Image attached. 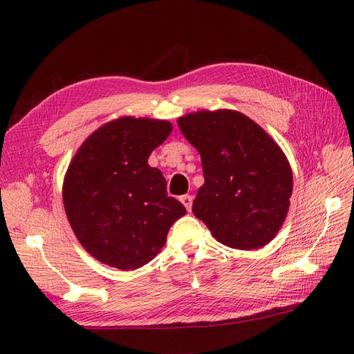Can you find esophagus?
I'll return each mask as SVG.
<instances>
[{
  "label": "esophagus",
  "mask_w": 354,
  "mask_h": 354,
  "mask_svg": "<svg viewBox=\"0 0 354 354\" xmlns=\"http://www.w3.org/2000/svg\"><path fill=\"white\" fill-rule=\"evenodd\" d=\"M179 201L183 202V205L187 208V212H190L192 204H193V198L190 196V194H184V196H181V199Z\"/></svg>",
  "instance_id": "1"
}]
</instances>
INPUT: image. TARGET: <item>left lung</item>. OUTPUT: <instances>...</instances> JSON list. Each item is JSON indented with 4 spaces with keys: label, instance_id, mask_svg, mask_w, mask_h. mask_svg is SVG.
Returning a JSON list of instances; mask_svg holds the SVG:
<instances>
[{
    "label": "left lung",
    "instance_id": "left-lung-1",
    "mask_svg": "<svg viewBox=\"0 0 354 354\" xmlns=\"http://www.w3.org/2000/svg\"><path fill=\"white\" fill-rule=\"evenodd\" d=\"M201 153L205 183L193 214L234 250L268 245L288 216L292 170L280 146L242 112L198 111L178 118Z\"/></svg>",
    "mask_w": 354,
    "mask_h": 354
}]
</instances>
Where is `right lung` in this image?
I'll use <instances>...</instances> for the list:
<instances>
[{"mask_svg":"<svg viewBox=\"0 0 354 354\" xmlns=\"http://www.w3.org/2000/svg\"><path fill=\"white\" fill-rule=\"evenodd\" d=\"M170 132L165 120L117 118L89 135L66 170V217L82 246L104 265L145 266L187 213L167 194L161 170L147 164Z\"/></svg>","mask_w":354,"mask_h":354,"instance_id":"1","label":"right lung"}]
</instances>
